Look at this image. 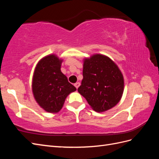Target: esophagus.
Instances as JSON below:
<instances>
[{"label": "esophagus", "instance_id": "esophagus-1", "mask_svg": "<svg viewBox=\"0 0 159 159\" xmlns=\"http://www.w3.org/2000/svg\"><path fill=\"white\" fill-rule=\"evenodd\" d=\"M80 85V82H77L74 84V86L76 88V89H78L79 88V86Z\"/></svg>", "mask_w": 159, "mask_h": 159}]
</instances>
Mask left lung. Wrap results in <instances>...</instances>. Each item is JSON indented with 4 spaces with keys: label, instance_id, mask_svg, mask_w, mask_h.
<instances>
[{
    "label": "left lung",
    "instance_id": "1",
    "mask_svg": "<svg viewBox=\"0 0 159 159\" xmlns=\"http://www.w3.org/2000/svg\"><path fill=\"white\" fill-rule=\"evenodd\" d=\"M123 89L121 71L109 57L94 54L84 59L83 80L78 91L94 111L103 112L115 106Z\"/></svg>",
    "mask_w": 159,
    "mask_h": 159
}]
</instances>
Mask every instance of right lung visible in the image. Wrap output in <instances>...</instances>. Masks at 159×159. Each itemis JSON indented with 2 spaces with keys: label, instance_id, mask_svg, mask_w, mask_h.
<instances>
[{
  "label": "right lung",
  "instance_id": "obj_1",
  "mask_svg": "<svg viewBox=\"0 0 159 159\" xmlns=\"http://www.w3.org/2000/svg\"><path fill=\"white\" fill-rule=\"evenodd\" d=\"M62 61L54 54L45 56L38 61L34 72V97L38 104L48 113L59 112L67 96L76 90L61 71Z\"/></svg>",
  "mask_w": 159,
  "mask_h": 159
}]
</instances>
